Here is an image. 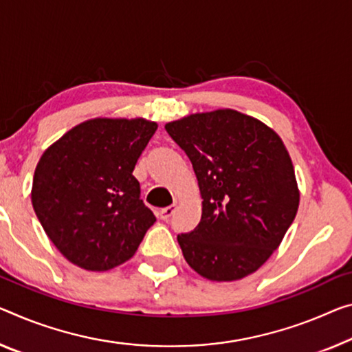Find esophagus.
I'll list each match as a JSON object with an SVG mask.
<instances>
[{
  "instance_id": "1",
  "label": "esophagus",
  "mask_w": 352,
  "mask_h": 352,
  "mask_svg": "<svg viewBox=\"0 0 352 352\" xmlns=\"http://www.w3.org/2000/svg\"><path fill=\"white\" fill-rule=\"evenodd\" d=\"M175 210H176V204H171V206H166L164 209H160V212H159L160 219L162 220H168L171 215L175 214Z\"/></svg>"
}]
</instances>
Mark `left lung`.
Masks as SVG:
<instances>
[{"instance_id":"8db88e82","label":"left lung","mask_w":352,"mask_h":352,"mask_svg":"<svg viewBox=\"0 0 352 352\" xmlns=\"http://www.w3.org/2000/svg\"><path fill=\"white\" fill-rule=\"evenodd\" d=\"M190 159L201 221L177 234L195 272L231 282L267 261L299 208L293 162L277 133L234 110L190 115L165 126Z\"/></svg>"}]
</instances>
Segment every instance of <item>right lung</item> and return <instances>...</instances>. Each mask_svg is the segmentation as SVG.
I'll return each instance as SVG.
<instances>
[{"mask_svg": "<svg viewBox=\"0 0 352 352\" xmlns=\"http://www.w3.org/2000/svg\"><path fill=\"white\" fill-rule=\"evenodd\" d=\"M157 124L97 118L52 144L36 166L32 208L75 266L108 270L133 256L155 217L132 173Z\"/></svg>", "mask_w": 352, "mask_h": 352, "instance_id": "right-lung-1", "label": "right lung"}]
</instances>
